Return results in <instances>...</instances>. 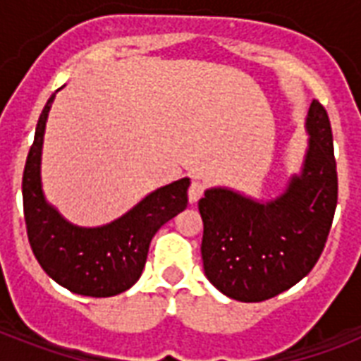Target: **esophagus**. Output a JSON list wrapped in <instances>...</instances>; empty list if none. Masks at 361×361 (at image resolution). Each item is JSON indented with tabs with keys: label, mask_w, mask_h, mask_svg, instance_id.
Segmentation results:
<instances>
[{
	"label": "esophagus",
	"mask_w": 361,
	"mask_h": 361,
	"mask_svg": "<svg viewBox=\"0 0 361 361\" xmlns=\"http://www.w3.org/2000/svg\"><path fill=\"white\" fill-rule=\"evenodd\" d=\"M204 189H206V187H204V183H200V181H197V180L192 181L191 187H189V202L195 204L197 200H200V197L204 195Z\"/></svg>",
	"instance_id": "esophagus-1"
}]
</instances>
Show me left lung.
I'll list each match as a JSON object with an SVG mask.
<instances>
[{"mask_svg": "<svg viewBox=\"0 0 361 361\" xmlns=\"http://www.w3.org/2000/svg\"><path fill=\"white\" fill-rule=\"evenodd\" d=\"M302 172L285 192L258 202L225 187L198 200L202 262L209 283L238 302H264L288 290L324 251L337 206V169L328 112L313 99Z\"/></svg>", "mask_w": 361, "mask_h": 361, "instance_id": "left-lung-1", "label": "left lung"}]
</instances>
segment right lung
<instances>
[{"mask_svg": "<svg viewBox=\"0 0 361 361\" xmlns=\"http://www.w3.org/2000/svg\"><path fill=\"white\" fill-rule=\"evenodd\" d=\"M48 99L35 129L22 178L24 219L31 251L41 268L67 290L92 298L116 296L135 285L155 232L187 208L189 178L149 192L120 219L97 228L71 225L42 195L41 152Z\"/></svg>", "mask_w": 361, "mask_h": 361, "instance_id": "obj_1", "label": "right lung"}]
</instances>
